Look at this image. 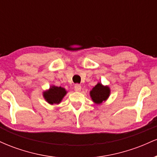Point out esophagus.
<instances>
[{
	"mask_svg": "<svg viewBox=\"0 0 157 157\" xmlns=\"http://www.w3.org/2000/svg\"><path fill=\"white\" fill-rule=\"evenodd\" d=\"M75 90L77 91H80L81 90V86L80 84H75Z\"/></svg>",
	"mask_w": 157,
	"mask_h": 157,
	"instance_id": "esophagus-1",
	"label": "esophagus"
}]
</instances>
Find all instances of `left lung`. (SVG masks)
<instances>
[{
    "instance_id": "left-lung-1",
    "label": "left lung",
    "mask_w": 157,
    "mask_h": 157,
    "mask_svg": "<svg viewBox=\"0 0 157 157\" xmlns=\"http://www.w3.org/2000/svg\"><path fill=\"white\" fill-rule=\"evenodd\" d=\"M109 94V88L108 86H103L101 83H98L95 86L90 92L91 99L97 104L101 103L102 101L107 100Z\"/></svg>"
}]
</instances>
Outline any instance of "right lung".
I'll use <instances>...</instances> for the list:
<instances>
[{
    "label": "right lung",
    "instance_id": "add662e5",
    "mask_svg": "<svg viewBox=\"0 0 157 157\" xmlns=\"http://www.w3.org/2000/svg\"><path fill=\"white\" fill-rule=\"evenodd\" d=\"M66 91L62 87L52 86L48 91L44 94L45 100L50 104L60 103L62 99L66 95Z\"/></svg>",
    "mask_w": 157,
    "mask_h": 157
}]
</instances>
